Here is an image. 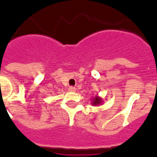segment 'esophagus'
Wrapping results in <instances>:
<instances>
[{"mask_svg":"<svg viewBox=\"0 0 157 157\" xmlns=\"http://www.w3.org/2000/svg\"><path fill=\"white\" fill-rule=\"evenodd\" d=\"M68 90H69L70 91H75V88L73 87V86H70V87L68 88Z\"/></svg>","mask_w":157,"mask_h":157,"instance_id":"obj_1","label":"esophagus"}]
</instances>
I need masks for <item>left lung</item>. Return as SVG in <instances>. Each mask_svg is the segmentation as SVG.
<instances>
[{"label":"left lung","mask_w":157,"mask_h":157,"mask_svg":"<svg viewBox=\"0 0 157 157\" xmlns=\"http://www.w3.org/2000/svg\"><path fill=\"white\" fill-rule=\"evenodd\" d=\"M91 101H92L91 102V105H94V106H98V105H101L102 102H103V100L99 96H96L91 99Z\"/></svg>","instance_id":"left-lung-1"}]
</instances>
